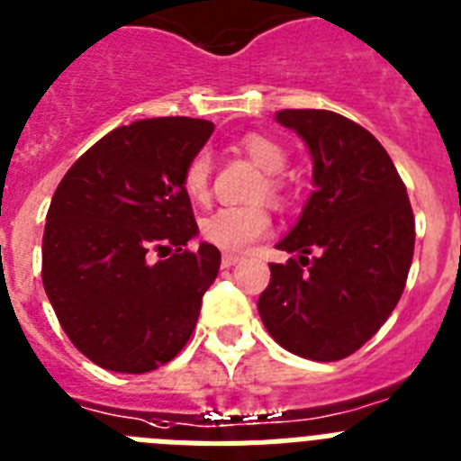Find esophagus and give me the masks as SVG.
<instances>
[{
  "mask_svg": "<svg viewBox=\"0 0 461 461\" xmlns=\"http://www.w3.org/2000/svg\"><path fill=\"white\" fill-rule=\"evenodd\" d=\"M239 262H241V255H234V253L222 255V267H225V269H230V267H234V264Z\"/></svg>",
  "mask_w": 461,
  "mask_h": 461,
  "instance_id": "1",
  "label": "esophagus"
}]
</instances>
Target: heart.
Listing matches in <instances>:
<instances>
[{
    "label": "heart",
    "instance_id": "b5f03b06",
    "mask_svg": "<svg viewBox=\"0 0 461 461\" xmlns=\"http://www.w3.org/2000/svg\"><path fill=\"white\" fill-rule=\"evenodd\" d=\"M241 148L267 174V183L262 185V194H269L274 202H283L287 194L285 181L280 178V171L285 169L287 153L285 148L274 141L271 136L246 134L241 139ZM183 190L192 202H206L208 187H211V155L199 150L190 158L183 169ZM271 230V213L264 206H230L220 208L215 213L206 215L199 225V234L203 241L213 243L215 248L239 253L246 250L250 243L262 239Z\"/></svg>",
    "mask_w": 461,
    "mask_h": 461
}]
</instances>
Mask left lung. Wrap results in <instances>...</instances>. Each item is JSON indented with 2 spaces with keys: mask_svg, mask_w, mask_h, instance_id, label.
I'll return each mask as SVG.
<instances>
[{
  "mask_svg": "<svg viewBox=\"0 0 461 461\" xmlns=\"http://www.w3.org/2000/svg\"><path fill=\"white\" fill-rule=\"evenodd\" d=\"M276 118L306 141L315 190L278 243L299 259L271 264L258 311L285 350L336 362L369 341L402 299L413 262V208L387 150L362 125L322 109H285Z\"/></svg>",
  "mask_w": 461,
  "mask_h": 461,
  "instance_id": "8db88e82",
  "label": "left lung"
}]
</instances>
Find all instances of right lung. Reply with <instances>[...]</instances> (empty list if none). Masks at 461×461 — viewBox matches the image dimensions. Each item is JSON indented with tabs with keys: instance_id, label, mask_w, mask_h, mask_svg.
Returning <instances> with one entry per match:
<instances>
[{
	"instance_id": "1",
	"label": "right lung",
	"mask_w": 461,
	"mask_h": 461,
	"mask_svg": "<svg viewBox=\"0 0 461 461\" xmlns=\"http://www.w3.org/2000/svg\"><path fill=\"white\" fill-rule=\"evenodd\" d=\"M211 131L199 118L136 120L99 139L55 190L43 287L64 334L102 369H158L197 327L220 250L187 248L197 222L181 178Z\"/></svg>"
}]
</instances>
